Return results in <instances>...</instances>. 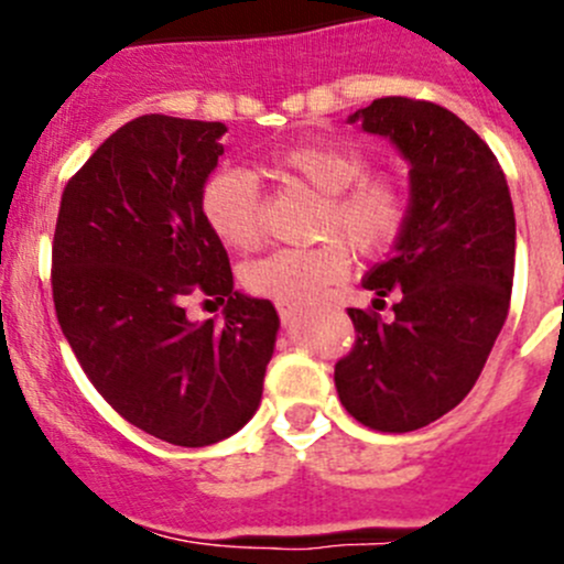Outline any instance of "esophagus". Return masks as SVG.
<instances>
[{"instance_id":"obj_1","label":"esophagus","mask_w":564,"mask_h":564,"mask_svg":"<svg viewBox=\"0 0 564 564\" xmlns=\"http://www.w3.org/2000/svg\"><path fill=\"white\" fill-rule=\"evenodd\" d=\"M278 314H281L283 324H294L300 316V308H294V305H278Z\"/></svg>"}]
</instances>
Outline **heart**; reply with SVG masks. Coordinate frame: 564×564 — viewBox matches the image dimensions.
Wrapping results in <instances>:
<instances>
[{
	"instance_id": "obj_1",
	"label": "heart",
	"mask_w": 564,
	"mask_h": 564,
	"mask_svg": "<svg viewBox=\"0 0 564 564\" xmlns=\"http://www.w3.org/2000/svg\"><path fill=\"white\" fill-rule=\"evenodd\" d=\"M270 172L286 182H303L322 193L316 248H283L248 264V292L278 305H308L344 281L351 256H377L403 231L409 215L406 182L395 174H366L360 150L338 141H308L289 147L270 161ZM202 215L224 246L250 250L264 235V202L256 180L242 169H220L204 182ZM344 236L343 241L337 237Z\"/></svg>"
}]
</instances>
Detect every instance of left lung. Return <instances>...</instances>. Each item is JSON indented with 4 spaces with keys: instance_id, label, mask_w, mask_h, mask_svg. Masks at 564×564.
<instances>
[{
    "instance_id": "left-lung-1",
    "label": "left lung",
    "mask_w": 564,
    "mask_h": 564,
    "mask_svg": "<svg viewBox=\"0 0 564 564\" xmlns=\"http://www.w3.org/2000/svg\"><path fill=\"white\" fill-rule=\"evenodd\" d=\"M349 122L406 158L409 215L395 253L362 278L373 303L395 294V318L349 308L357 338L335 388L362 425L406 434L458 406L491 355L513 292V202L486 141L447 108L379 98Z\"/></svg>"
}]
</instances>
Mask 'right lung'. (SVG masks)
Instances as JSON below:
<instances>
[{
	"label": "right lung",
	"mask_w": 564,
	"mask_h": 564,
	"mask_svg": "<svg viewBox=\"0 0 564 564\" xmlns=\"http://www.w3.org/2000/svg\"><path fill=\"white\" fill-rule=\"evenodd\" d=\"M224 122L147 113L67 180L51 246L59 327L95 390L169 445L204 447L256 414L278 314L235 292L229 256L202 215ZM226 302L191 323L184 300Z\"/></svg>",
	"instance_id": "1"
}]
</instances>
